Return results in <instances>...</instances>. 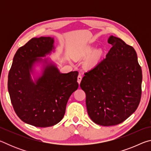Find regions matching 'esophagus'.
Masks as SVG:
<instances>
[{
	"label": "esophagus",
	"instance_id": "34e87169",
	"mask_svg": "<svg viewBox=\"0 0 151 151\" xmlns=\"http://www.w3.org/2000/svg\"><path fill=\"white\" fill-rule=\"evenodd\" d=\"M81 80H82V76L81 75H79L77 77V82L78 83V84L81 83Z\"/></svg>",
	"mask_w": 151,
	"mask_h": 151
}]
</instances>
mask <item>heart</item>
<instances>
[{"mask_svg": "<svg viewBox=\"0 0 151 151\" xmlns=\"http://www.w3.org/2000/svg\"><path fill=\"white\" fill-rule=\"evenodd\" d=\"M94 48L91 47V46H86L83 48H82L81 49L78 51L76 54V57L78 58H83V57H86L88 56L91 55L92 53L94 52ZM101 54V52L100 50L95 51L94 52V54L92 55L90 59L87 62V65L88 67H93V66H95L97 63H98L99 58H100V55Z\"/></svg>", "mask_w": 151, "mask_h": 151, "instance_id": "b5f03b06", "label": "heart"}]
</instances>
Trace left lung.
I'll use <instances>...</instances> for the list:
<instances>
[{
    "instance_id": "8db88e82",
    "label": "left lung",
    "mask_w": 151,
    "mask_h": 151,
    "mask_svg": "<svg viewBox=\"0 0 151 151\" xmlns=\"http://www.w3.org/2000/svg\"><path fill=\"white\" fill-rule=\"evenodd\" d=\"M106 58L85 73L81 88L92 121L102 126L121 123L136 111L141 98L142 70L134 48L111 36Z\"/></svg>"
}]
</instances>
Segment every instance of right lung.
I'll return each mask as SVG.
<instances>
[{
  "mask_svg": "<svg viewBox=\"0 0 151 151\" xmlns=\"http://www.w3.org/2000/svg\"><path fill=\"white\" fill-rule=\"evenodd\" d=\"M54 39L32 38L14 55L8 76V90L17 116L37 127L53 126L63 119L69 97L78 87L77 71L60 73L55 65L39 57L54 49ZM45 61L43 75L33 82L34 63Z\"/></svg>",
  "mask_w": 151,
  "mask_h": 151,
  "instance_id": "obj_1",
  "label": "right lung"
}]
</instances>
